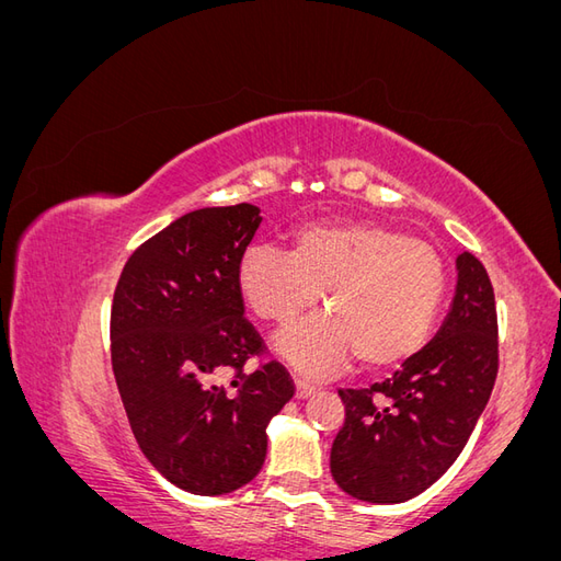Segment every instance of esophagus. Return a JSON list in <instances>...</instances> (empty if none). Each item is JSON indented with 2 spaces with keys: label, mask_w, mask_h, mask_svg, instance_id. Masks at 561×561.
Instances as JSON below:
<instances>
[{
  "label": "esophagus",
  "mask_w": 561,
  "mask_h": 561,
  "mask_svg": "<svg viewBox=\"0 0 561 561\" xmlns=\"http://www.w3.org/2000/svg\"><path fill=\"white\" fill-rule=\"evenodd\" d=\"M313 393H316V388H313L311 383L301 381V379L295 381V398H297V400H304V398H309V396H313Z\"/></svg>",
  "instance_id": "34e87169"
}]
</instances>
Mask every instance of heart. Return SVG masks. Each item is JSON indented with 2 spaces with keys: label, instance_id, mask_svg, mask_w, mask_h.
I'll return each mask as SVG.
<instances>
[{
  "label": "heart",
  "instance_id": "1",
  "mask_svg": "<svg viewBox=\"0 0 561 561\" xmlns=\"http://www.w3.org/2000/svg\"><path fill=\"white\" fill-rule=\"evenodd\" d=\"M250 311L290 325L320 295L328 313L276 339L304 377H330L353 355L369 369L407 363L426 346L447 293V266L431 243L375 222H316L295 231L293 252L250 245L239 264Z\"/></svg>",
  "mask_w": 561,
  "mask_h": 561
}]
</instances>
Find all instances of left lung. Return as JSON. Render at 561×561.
<instances>
[{
  "label": "left lung",
  "mask_w": 561,
  "mask_h": 561,
  "mask_svg": "<svg viewBox=\"0 0 561 561\" xmlns=\"http://www.w3.org/2000/svg\"><path fill=\"white\" fill-rule=\"evenodd\" d=\"M443 328L383 383L339 390L346 421L330 451L334 482L367 503H402L435 484L463 451L499 371L494 287L470 252L456 257Z\"/></svg>",
  "instance_id": "8db88e82"
}]
</instances>
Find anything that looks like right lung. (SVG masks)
I'll list each match as a JSON object with an SVG mask.
<instances>
[{
	"mask_svg": "<svg viewBox=\"0 0 561 561\" xmlns=\"http://www.w3.org/2000/svg\"><path fill=\"white\" fill-rule=\"evenodd\" d=\"M262 222L250 203L186 213L135 250L116 283L112 369L130 431L168 482L198 496L248 484L266 426L295 396L243 318L239 264Z\"/></svg>",
	"mask_w": 561,
	"mask_h": 561,
	"instance_id": "add662e5",
	"label": "right lung"
}]
</instances>
